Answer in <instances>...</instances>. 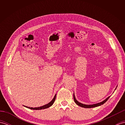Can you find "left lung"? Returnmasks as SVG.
Returning <instances> with one entry per match:
<instances>
[{"label": "left lung", "instance_id": "1", "mask_svg": "<svg viewBox=\"0 0 125 125\" xmlns=\"http://www.w3.org/2000/svg\"><path fill=\"white\" fill-rule=\"evenodd\" d=\"M116 87H117V86H116ZM116 90V88L115 89V90ZM110 97V96L108 97L107 98H106V99L102 101V102H100V103H98L97 104H92V105H86V104H82L80 102H79L78 101H77L76 100L75 96V94H74V92H73V100L75 101V103L77 105L79 106H81L82 107H84V108H93V107H98V106H99L102 105L103 104H104L106 101L108 99V98Z\"/></svg>", "mask_w": 125, "mask_h": 125}]
</instances>
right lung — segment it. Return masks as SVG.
<instances>
[{
    "label": "right lung",
    "mask_w": 125,
    "mask_h": 125,
    "mask_svg": "<svg viewBox=\"0 0 125 125\" xmlns=\"http://www.w3.org/2000/svg\"><path fill=\"white\" fill-rule=\"evenodd\" d=\"M56 94H55L54 97L53 98V99L52 100V101L50 102H49V103H48L47 104L44 105L43 106H42L40 107H28V106H24L25 107H27L28 108H30L31 110H42V109H45V108H47L51 106L53 104H54L55 99H56Z\"/></svg>",
    "instance_id": "1"
}]
</instances>
